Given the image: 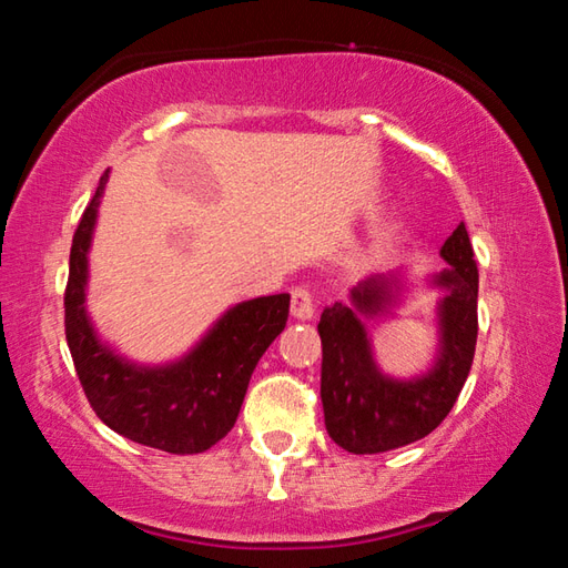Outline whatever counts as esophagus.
I'll list each match as a JSON object with an SVG mask.
<instances>
[{
  "instance_id": "obj_1",
  "label": "esophagus",
  "mask_w": 568,
  "mask_h": 568,
  "mask_svg": "<svg viewBox=\"0 0 568 568\" xmlns=\"http://www.w3.org/2000/svg\"><path fill=\"white\" fill-rule=\"evenodd\" d=\"M291 313H293V318H297V321L313 318L315 301H313V293L307 291L305 285L293 287V293H291Z\"/></svg>"
}]
</instances>
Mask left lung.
Masks as SVG:
<instances>
[{
    "label": "left lung",
    "mask_w": 568,
    "mask_h": 568,
    "mask_svg": "<svg viewBox=\"0 0 568 568\" xmlns=\"http://www.w3.org/2000/svg\"><path fill=\"white\" fill-rule=\"evenodd\" d=\"M440 257L448 263L434 277V285L446 291L438 305L440 348L426 376L413 381L383 376L361 323L398 301V275L368 277L353 287L351 305L333 303L321 315L325 428L351 454H383L426 438L444 423L464 388L478 335V267L464 223L440 247Z\"/></svg>",
    "instance_id": "left-lung-1"
}]
</instances>
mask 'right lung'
I'll use <instances>...</instances> for the list:
<instances>
[{
    "label": "right lung",
    "instance_id": "add662e5",
    "mask_svg": "<svg viewBox=\"0 0 568 568\" xmlns=\"http://www.w3.org/2000/svg\"><path fill=\"white\" fill-rule=\"evenodd\" d=\"M108 172L84 207L70 250L64 335L77 378L92 410L120 436L178 456L203 454L235 426L257 361L285 328L291 295H265L235 305L195 351L162 368H145L114 355L98 341L84 311L88 250Z\"/></svg>",
    "mask_w": 568,
    "mask_h": 568
}]
</instances>
